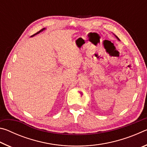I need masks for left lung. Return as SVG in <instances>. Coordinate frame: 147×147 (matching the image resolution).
I'll return each instance as SVG.
<instances>
[{"instance_id":"1","label":"left lung","mask_w":147,"mask_h":147,"mask_svg":"<svg viewBox=\"0 0 147 147\" xmlns=\"http://www.w3.org/2000/svg\"><path fill=\"white\" fill-rule=\"evenodd\" d=\"M113 35H114V36H115V38H116L119 41H120V39H119V38H118V37H117V36H115V34H113Z\"/></svg>"}]
</instances>
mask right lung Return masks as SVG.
<instances>
[{
  "label": "right lung",
  "mask_w": 147,
  "mask_h": 147,
  "mask_svg": "<svg viewBox=\"0 0 147 147\" xmlns=\"http://www.w3.org/2000/svg\"><path fill=\"white\" fill-rule=\"evenodd\" d=\"M46 30V28H43V29H41L40 31H39V32H37V33H36V34H34V35H32V36L31 37H34V36H36V35H37V34H39V33H40V32H43V31H44V30Z\"/></svg>",
  "instance_id": "add662e5"
}]
</instances>
